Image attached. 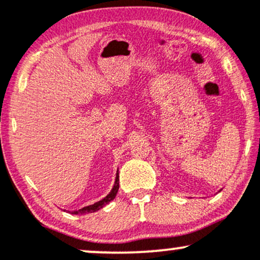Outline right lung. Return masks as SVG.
Instances as JSON below:
<instances>
[{
    "instance_id": "1",
    "label": "right lung",
    "mask_w": 260,
    "mask_h": 260,
    "mask_svg": "<svg viewBox=\"0 0 260 260\" xmlns=\"http://www.w3.org/2000/svg\"><path fill=\"white\" fill-rule=\"evenodd\" d=\"M118 181H120V177H118V171L117 174H116V178H115V184H113L111 192L107 194L105 198H103L101 201L94 203V204L91 205H88V207H84L82 209H78V210H73V211H70L71 214H73V215H83V214H89V213H95V211L100 210L101 208L105 207L106 204H109L110 202L112 201L113 198H115L116 194H117L118 192V187H120V184H118Z\"/></svg>"
}]
</instances>
